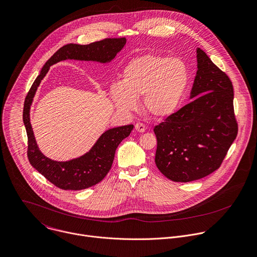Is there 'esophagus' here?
I'll list each match as a JSON object with an SVG mask.
<instances>
[{"label": "esophagus", "instance_id": "esophagus-1", "mask_svg": "<svg viewBox=\"0 0 257 257\" xmlns=\"http://www.w3.org/2000/svg\"><path fill=\"white\" fill-rule=\"evenodd\" d=\"M135 129H136V131H138V132H144V131L146 130L145 125H144L143 123H140V122L136 123V125H135Z\"/></svg>", "mask_w": 257, "mask_h": 257}]
</instances>
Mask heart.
<instances>
[{
	"mask_svg": "<svg viewBox=\"0 0 257 257\" xmlns=\"http://www.w3.org/2000/svg\"><path fill=\"white\" fill-rule=\"evenodd\" d=\"M190 72L184 61L169 56L146 54L130 61L122 83H114L111 96L119 109L130 111L142 99L145 112L164 119L179 109L188 89Z\"/></svg>",
	"mask_w": 257,
	"mask_h": 257,
	"instance_id": "heart-1",
	"label": "heart"
}]
</instances>
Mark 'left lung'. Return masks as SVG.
Wrapping results in <instances>:
<instances>
[{"mask_svg":"<svg viewBox=\"0 0 257 257\" xmlns=\"http://www.w3.org/2000/svg\"><path fill=\"white\" fill-rule=\"evenodd\" d=\"M191 103L154 126L155 164L177 183L203 179L218 169L238 133L229 76L200 48Z\"/></svg>","mask_w":257,"mask_h":257,"instance_id":"left-lung-1","label":"left lung"}]
</instances>
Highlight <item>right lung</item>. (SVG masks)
<instances>
[{
    "label": "right lung",
    "mask_w": 257,
    "mask_h": 257,
    "mask_svg": "<svg viewBox=\"0 0 257 257\" xmlns=\"http://www.w3.org/2000/svg\"><path fill=\"white\" fill-rule=\"evenodd\" d=\"M126 39L122 37L105 38L87 45L69 43L62 46L46 61L25 98L23 122L28 137L27 156L29 162L46 180L61 190L78 191L99 184L111 169L118 145L130 135L134 126L126 125L106 131L90 152L83 156L65 162L51 160L38 149L30 123L29 111L35 92L52 64L64 59L109 62L124 47Z\"/></svg>",
    "instance_id": "1"
}]
</instances>
